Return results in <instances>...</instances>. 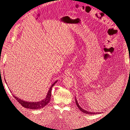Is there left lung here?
<instances>
[{"instance_id":"1","label":"left lung","mask_w":130,"mask_h":130,"mask_svg":"<svg viewBox=\"0 0 130 130\" xmlns=\"http://www.w3.org/2000/svg\"><path fill=\"white\" fill-rule=\"evenodd\" d=\"M75 98H76V97H75ZM75 103H76V105H77V106L78 107V108L80 109V111H81L82 112H84V113H86V114H88V115H95L96 113V114L99 113H95V112H88V111H86V110H85V109H82V108L80 107V106H79V105H78V103H77V100L76 99V98H75Z\"/></svg>"}]
</instances>
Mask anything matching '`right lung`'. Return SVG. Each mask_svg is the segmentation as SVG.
<instances>
[{
    "label": "right lung",
    "mask_w": 130,
    "mask_h": 130,
    "mask_svg": "<svg viewBox=\"0 0 130 130\" xmlns=\"http://www.w3.org/2000/svg\"><path fill=\"white\" fill-rule=\"evenodd\" d=\"M5 82H6V81H5ZM57 82V81H56L52 86H51V87L48 92V94H47L46 98L44 99H43L42 101H38V102H32V103H31V102L25 101L22 100L20 99H18L17 96H15L14 95H13V97L18 101V102H19V103H20V104L25 108L32 109H41L43 107H44V106L48 104L49 103V102L50 101V98H51V96H52V87H53L54 85Z\"/></svg>",
    "instance_id": "right-lung-1"
}]
</instances>
